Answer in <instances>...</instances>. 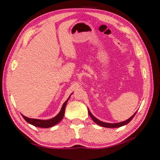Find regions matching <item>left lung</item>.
<instances>
[{"instance_id":"left-lung-1","label":"left lung","mask_w":160,"mask_h":160,"mask_svg":"<svg viewBox=\"0 0 160 160\" xmlns=\"http://www.w3.org/2000/svg\"><path fill=\"white\" fill-rule=\"evenodd\" d=\"M88 111H89V116H90V117H91L92 119V120L94 121L95 123L99 125V126H103V127H106V128H117V127H120V126H124V125H126L127 123H128V122H129L130 121L132 120V118H133L134 117H135V113H135V114L132 116V117H130L129 119H128V120H126V121H123V122H118V123H107V122H102V121L98 120V119L95 118L94 116H93V115L92 114V113H90V111H89V109H88Z\"/></svg>"}]
</instances>
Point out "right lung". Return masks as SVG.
Masks as SVG:
<instances>
[{
  "mask_svg": "<svg viewBox=\"0 0 160 160\" xmlns=\"http://www.w3.org/2000/svg\"><path fill=\"white\" fill-rule=\"evenodd\" d=\"M68 99L69 98H68V100L63 104L61 111H60L59 113H58V114L57 115L56 117L50 119V120H38V119H32V118H28V117H25V116L23 115H22V117L25 119V120L26 121V122H28V123L32 124L34 126H37V127H40V128L52 127V126L56 125L58 122H59L60 121L62 120V118H63L64 114H65L66 104H67V102L68 101Z\"/></svg>",
  "mask_w": 160,
  "mask_h": 160,
  "instance_id": "add662e5",
  "label": "right lung"
}]
</instances>
